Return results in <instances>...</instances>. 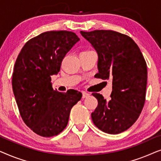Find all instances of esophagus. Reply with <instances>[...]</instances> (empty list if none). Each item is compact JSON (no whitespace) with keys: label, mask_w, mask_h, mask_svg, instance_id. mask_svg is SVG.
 Returning a JSON list of instances; mask_svg holds the SVG:
<instances>
[{"label":"esophagus","mask_w":161,"mask_h":161,"mask_svg":"<svg viewBox=\"0 0 161 161\" xmlns=\"http://www.w3.org/2000/svg\"><path fill=\"white\" fill-rule=\"evenodd\" d=\"M89 96V94L87 93V92H82V97L83 98H86Z\"/></svg>","instance_id":"34e87169"}]
</instances>
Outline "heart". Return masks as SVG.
I'll list each match as a JSON object with an SVG mask.
<instances>
[{
	"label": "heart",
	"mask_w": 161,
	"mask_h": 161,
	"mask_svg": "<svg viewBox=\"0 0 161 161\" xmlns=\"http://www.w3.org/2000/svg\"><path fill=\"white\" fill-rule=\"evenodd\" d=\"M86 51H90V50H86Z\"/></svg>",
	"instance_id": "heart-1"
}]
</instances>
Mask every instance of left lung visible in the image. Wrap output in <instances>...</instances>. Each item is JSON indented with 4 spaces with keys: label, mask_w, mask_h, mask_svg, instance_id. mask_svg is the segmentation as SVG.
Listing matches in <instances>:
<instances>
[{
    "label": "left lung",
    "mask_w": 161,
    "mask_h": 161,
    "mask_svg": "<svg viewBox=\"0 0 161 161\" xmlns=\"http://www.w3.org/2000/svg\"><path fill=\"white\" fill-rule=\"evenodd\" d=\"M98 55L96 78L112 80L111 100L93 93L98 105L92 113L100 130L118 134L138 119L145 103L147 68L138 46L130 37L110 30L80 31Z\"/></svg>",
    "instance_id": "obj_1"
}]
</instances>
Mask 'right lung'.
<instances>
[{"mask_svg": "<svg viewBox=\"0 0 161 161\" xmlns=\"http://www.w3.org/2000/svg\"><path fill=\"white\" fill-rule=\"evenodd\" d=\"M79 40L67 31L44 32L28 40L17 56L12 89L19 114L25 125L43 137L64 130L72 108L82 97L74 89L55 91L51 83V76L60 71L63 58Z\"/></svg>", "mask_w": 161, "mask_h": 161, "instance_id": "obj_1", "label": "right lung"}]
</instances>
